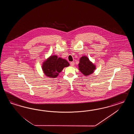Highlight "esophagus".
Segmentation results:
<instances>
[{"label": "esophagus", "mask_w": 134, "mask_h": 134, "mask_svg": "<svg viewBox=\"0 0 134 134\" xmlns=\"http://www.w3.org/2000/svg\"><path fill=\"white\" fill-rule=\"evenodd\" d=\"M74 65H75V62H74V61L70 62V65H71V66H73Z\"/></svg>", "instance_id": "obj_1"}]
</instances>
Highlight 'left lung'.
Segmentation results:
<instances>
[{
    "label": "left lung",
    "mask_w": 134,
    "mask_h": 134,
    "mask_svg": "<svg viewBox=\"0 0 134 134\" xmlns=\"http://www.w3.org/2000/svg\"><path fill=\"white\" fill-rule=\"evenodd\" d=\"M79 68L85 76H88L93 73L95 69V66L90 61L88 57L83 56L80 58Z\"/></svg>",
    "instance_id": "1"
}]
</instances>
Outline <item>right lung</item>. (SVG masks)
<instances>
[{
    "label": "right lung",
    "mask_w": 134,
    "mask_h": 134,
    "mask_svg": "<svg viewBox=\"0 0 134 134\" xmlns=\"http://www.w3.org/2000/svg\"><path fill=\"white\" fill-rule=\"evenodd\" d=\"M69 63L66 60L57 58V55L51 56L44 62L42 69L46 76L49 77H56L63 69L69 66Z\"/></svg>",
    "instance_id": "right-lung-1"
}]
</instances>
